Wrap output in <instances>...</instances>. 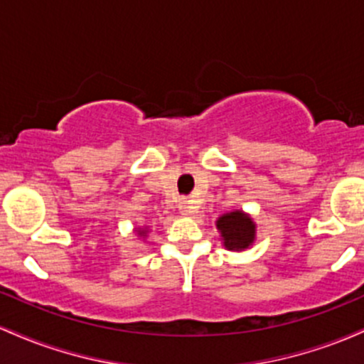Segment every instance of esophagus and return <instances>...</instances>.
I'll use <instances>...</instances> for the list:
<instances>
[{
    "mask_svg": "<svg viewBox=\"0 0 364 364\" xmlns=\"http://www.w3.org/2000/svg\"><path fill=\"white\" fill-rule=\"evenodd\" d=\"M178 208H179V210L183 212V214H188V215L193 214V212H195V205H193V203L190 202V200H186V198H181V200H179Z\"/></svg>",
    "mask_w": 364,
    "mask_h": 364,
    "instance_id": "1",
    "label": "esophagus"
}]
</instances>
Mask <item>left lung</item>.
Segmentation results:
<instances>
[{"label":"left lung","instance_id":"left-lung-1","mask_svg":"<svg viewBox=\"0 0 364 364\" xmlns=\"http://www.w3.org/2000/svg\"><path fill=\"white\" fill-rule=\"evenodd\" d=\"M217 229H219L225 248L235 250V252H241V250L252 246L255 232H257V225L252 217L245 214L243 210L228 212V214L220 215L217 219Z\"/></svg>","mask_w":364,"mask_h":364}]
</instances>
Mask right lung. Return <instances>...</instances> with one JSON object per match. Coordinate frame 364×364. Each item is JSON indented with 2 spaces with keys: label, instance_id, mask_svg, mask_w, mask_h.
I'll return each mask as SVG.
<instances>
[{
  "label": "right lung",
  "instance_id": "obj_1",
  "mask_svg": "<svg viewBox=\"0 0 364 364\" xmlns=\"http://www.w3.org/2000/svg\"><path fill=\"white\" fill-rule=\"evenodd\" d=\"M136 232H139V236H145V235H147V228H144V229H139V231H136Z\"/></svg>",
  "mask_w": 364,
  "mask_h": 364
}]
</instances>
